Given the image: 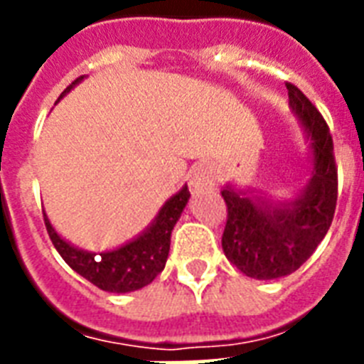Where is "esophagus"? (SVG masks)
I'll return each instance as SVG.
<instances>
[{
    "label": "esophagus",
    "instance_id": "34e87169",
    "mask_svg": "<svg viewBox=\"0 0 364 364\" xmlns=\"http://www.w3.org/2000/svg\"><path fill=\"white\" fill-rule=\"evenodd\" d=\"M217 185V171L210 162H200L191 171V188L193 193L200 194L205 191L215 188Z\"/></svg>",
    "mask_w": 364,
    "mask_h": 364
}]
</instances>
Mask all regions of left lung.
Masks as SVG:
<instances>
[{
    "instance_id": "left-lung-1",
    "label": "left lung",
    "mask_w": 364,
    "mask_h": 364,
    "mask_svg": "<svg viewBox=\"0 0 364 364\" xmlns=\"http://www.w3.org/2000/svg\"><path fill=\"white\" fill-rule=\"evenodd\" d=\"M285 87L314 154L306 188L289 202L251 196V191L230 185L221 191L227 204L223 251L238 270L255 279H276L299 270L325 238L338 198V170L327 122L299 88L291 82Z\"/></svg>"
}]
</instances>
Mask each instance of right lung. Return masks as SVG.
Masks as SVG:
<instances>
[{
  "label": "right lung",
  "instance_id": "add662e5",
  "mask_svg": "<svg viewBox=\"0 0 364 364\" xmlns=\"http://www.w3.org/2000/svg\"><path fill=\"white\" fill-rule=\"evenodd\" d=\"M85 77H77L60 98H64L77 82H81ZM191 193L187 185L173 194L154 217L151 227L143 234H139L136 240H132L126 245L105 253H88L82 249L73 247L71 243L62 240L58 232L54 230L50 221L45 215V227L53 240L54 247L60 253V257L68 264L81 274L85 279L94 283L102 291L109 293H130L137 289L145 287L164 270L166 259L170 253V238L171 230L176 227L177 219L181 217V211L185 210Z\"/></svg>",
  "mask_w": 364,
  "mask_h": 364
}]
</instances>
